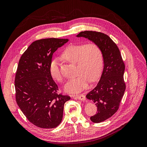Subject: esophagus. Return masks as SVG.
Instances as JSON below:
<instances>
[{
  "mask_svg": "<svg viewBox=\"0 0 147 147\" xmlns=\"http://www.w3.org/2000/svg\"><path fill=\"white\" fill-rule=\"evenodd\" d=\"M72 97L74 99H79L82 101L85 100V96L83 94H77V95H73Z\"/></svg>",
  "mask_w": 147,
  "mask_h": 147,
  "instance_id": "esophagus-1",
  "label": "esophagus"
}]
</instances>
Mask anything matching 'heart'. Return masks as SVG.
<instances>
[{
    "label": "heart",
    "instance_id": "heart-1",
    "mask_svg": "<svg viewBox=\"0 0 147 147\" xmlns=\"http://www.w3.org/2000/svg\"><path fill=\"white\" fill-rule=\"evenodd\" d=\"M62 57L68 62L76 64V78L69 80L64 86L69 93H76L87 87L89 82H93L100 76L104 67V59L100 48L94 43L74 45L67 48ZM50 72L51 77L61 83L63 78L59 69V62L54 59L50 62Z\"/></svg>",
    "mask_w": 147,
    "mask_h": 147
}]
</instances>
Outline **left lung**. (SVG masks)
<instances>
[{
    "label": "left lung",
    "mask_w": 147,
    "mask_h": 147,
    "mask_svg": "<svg viewBox=\"0 0 147 147\" xmlns=\"http://www.w3.org/2000/svg\"><path fill=\"white\" fill-rule=\"evenodd\" d=\"M76 36L86 38L96 43L102 52L104 69L100 79L96 87L86 96L97 107V113L90 117L91 121L99 123L111 117L118 110L125 90V65L117 46L107 34L85 31Z\"/></svg>",
    "instance_id": "1"
}]
</instances>
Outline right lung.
<instances>
[{
    "mask_svg": "<svg viewBox=\"0 0 147 147\" xmlns=\"http://www.w3.org/2000/svg\"><path fill=\"white\" fill-rule=\"evenodd\" d=\"M68 39H43L32 42L22 55L15 77L16 100L28 120L42 128L61 123L68 96L58 94L50 72L53 53Z\"/></svg>",
    "mask_w": 147,
    "mask_h": 147,
    "instance_id": "1",
    "label": "right lung"
}]
</instances>
